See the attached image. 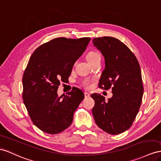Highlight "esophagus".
Segmentation results:
<instances>
[{
  "label": "esophagus",
  "instance_id": "1",
  "mask_svg": "<svg viewBox=\"0 0 161 161\" xmlns=\"http://www.w3.org/2000/svg\"><path fill=\"white\" fill-rule=\"evenodd\" d=\"M84 94H85V97L86 98H88V97H90V94L88 93L87 92H85Z\"/></svg>",
  "mask_w": 161,
  "mask_h": 161
}]
</instances>
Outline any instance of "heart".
I'll return each mask as SVG.
<instances>
[{"label":"heart","mask_w":161,"mask_h":161,"mask_svg":"<svg viewBox=\"0 0 161 161\" xmlns=\"http://www.w3.org/2000/svg\"><path fill=\"white\" fill-rule=\"evenodd\" d=\"M86 60L88 61L89 64L94 62L95 60L97 59L98 58H101V55L97 52L95 51H90L89 53L86 55ZM95 82V79L94 78H85L81 80L82 86L86 89H90L93 87V85Z\"/></svg>","instance_id":"1"}]
</instances>
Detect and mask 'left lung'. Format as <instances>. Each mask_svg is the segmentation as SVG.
<instances>
[{
	"label": "left lung",
	"mask_w": 161,
	"mask_h": 161,
	"mask_svg": "<svg viewBox=\"0 0 161 161\" xmlns=\"http://www.w3.org/2000/svg\"><path fill=\"white\" fill-rule=\"evenodd\" d=\"M93 43L105 58L99 87L112 89L113 95L106 101L103 95H91L95 101L92 113L99 128L118 135L131 127L140 110L144 93L140 66L136 55L119 39L98 37Z\"/></svg>",
	"instance_id": "8db88e82"
}]
</instances>
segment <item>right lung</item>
I'll list each match as a JSON object with an SVG mask.
<instances>
[{"instance_id":"right-lung-1","label":"right lung","mask_w":161,"mask_h":161,"mask_svg":"<svg viewBox=\"0 0 161 161\" xmlns=\"http://www.w3.org/2000/svg\"><path fill=\"white\" fill-rule=\"evenodd\" d=\"M90 41L89 37L56 38L39 46L30 57L23 75L22 97L32 123L42 131L58 134L72 123L84 93L75 87L59 97L57 91Z\"/></svg>"}]
</instances>
